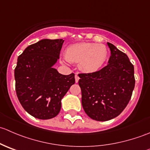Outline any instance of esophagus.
<instances>
[{"instance_id": "esophagus-1", "label": "esophagus", "mask_w": 150, "mask_h": 150, "mask_svg": "<svg viewBox=\"0 0 150 150\" xmlns=\"http://www.w3.org/2000/svg\"><path fill=\"white\" fill-rule=\"evenodd\" d=\"M75 82L76 83H78V81H79V79H80V78H79V76H78V75H75Z\"/></svg>"}]
</instances>
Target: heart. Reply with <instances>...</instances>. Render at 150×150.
<instances>
[{"label":"heart","mask_w":150,"mask_h":150,"mask_svg":"<svg viewBox=\"0 0 150 150\" xmlns=\"http://www.w3.org/2000/svg\"><path fill=\"white\" fill-rule=\"evenodd\" d=\"M107 56L106 46L97 43H76L66 50L67 59L74 62H80V68L88 73L99 70L107 61Z\"/></svg>","instance_id":"obj_1"}]
</instances>
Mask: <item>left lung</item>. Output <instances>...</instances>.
I'll return each instance as SVG.
<instances>
[{
  "mask_svg": "<svg viewBox=\"0 0 150 150\" xmlns=\"http://www.w3.org/2000/svg\"><path fill=\"white\" fill-rule=\"evenodd\" d=\"M111 56L109 64L91 73L78 74L82 105L88 117L107 121L126 107L135 86L134 67L125 53L107 43Z\"/></svg>",
  "mask_w": 150,
  "mask_h": 150,
  "instance_id": "obj_1",
  "label": "left lung"
}]
</instances>
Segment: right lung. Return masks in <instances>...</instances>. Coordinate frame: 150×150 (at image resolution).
Segmentation results:
<instances>
[{"mask_svg":"<svg viewBox=\"0 0 150 150\" xmlns=\"http://www.w3.org/2000/svg\"><path fill=\"white\" fill-rule=\"evenodd\" d=\"M64 40L43 39L27 47L14 69L15 88L22 107L36 118L56 117L61 100L75 83V74L64 75L52 67Z\"/></svg>","mask_w":150,"mask_h":150,"instance_id":"1","label":"right lung"}]
</instances>
